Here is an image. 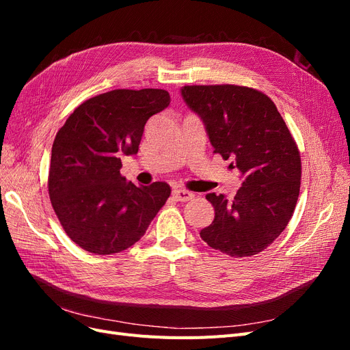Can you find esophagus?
<instances>
[{"instance_id":"esophagus-1","label":"esophagus","mask_w":350,"mask_h":350,"mask_svg":"<svg viewBox=\"0 0 350 350\" xmlns=\"http://www.w3.org/2000/svg\"><path fill=\"white\" fill-rule=\"evenodd\" d=\"M172 197L176 200V201H188L191 200L194 197L193 193L187 191V189H181V188H176L172 191Z\"/></svg>"}]
</instances>
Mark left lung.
<instances>
[{"instance_id": "left-lung-1", "label": "left lung", "mask_w": 350, "mask_h": 350, "mask_svg": "<svg viewBox=\"0 0 350 350\" xmlns=\"http://www.w3.org/2000/svg\"><path fill=\"white\" fill-rule=\"evenodd\" d=\"M181 94L206 125L213 153L238 169L242 187L228 200L210 193L215 220L200 232L230 257L266 250L288 226L301 187V154L274 102L237 84L184 86Z\"/></svg>"}]
</instances>
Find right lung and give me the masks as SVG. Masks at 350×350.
I'll list each match as a JSON object with an SVG mask.
<instances>
[{
  "instance_id": "add662e5",
  "label": "right lung",
  "mask_w": 350,
  "mask_h": 350,
  "mask_svg": "<svg viewBox=\"0 0 350 350\" xmlns=\"http://www.w3.org/2000/svg\"><path fill=\"white\" fill-rule=\"evenodd\" d=\"M171 98L162 89H116L84 100L52 144L48 191L62 229L96 256L139 241L171 196L166 183L135 187L121 175L122 154H135L152 115Z\"/></svg>"
}]
</instances>
